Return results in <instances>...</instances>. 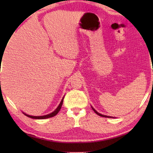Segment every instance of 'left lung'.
<instances>
[{"label": "left lung", "instance_id": "1", "mask_svg": "<svg viewBox=\"0 0 153 153\" xmlns=\"http://www.w3.org/2000/svg\"><path fill=\"white\" fill-rule=\"evenodd\" d=\"M92 107V109H93L94 111H95V113L96 114H97L98 116H102V117H104V118H114V117H112V116H105V115H102V114H100V113H98L97 111H96L95 108H94L93 106H91Z\"/></svg>", "mask_w": 153, "mask_h": 153}]
</instances>
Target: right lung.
<instances>
[{
  "label": "right lung",
  "mask_w": 153,
  "mask_h": 153,
  "mask_svg": "<svg viewBox=\"0 0 153 153\" xmlns=\"http://www.w3.org/2000/svg\"><path fill=\"white\" fill-rule=\"evenodd\" d=\"M63 99H64V97H62L61 102H60V103L59 104V105H58V107L56 108V110H54L53 112L51 113V114H49L45 115V116H30V115L25 114V113H24V112H23V114H24L25 115V116H28V117H29V118H33V119H46V118H51V117L55 116L60 111V108H61V106H62V102H63Z\"/></svg>",
  "instance_id": "obj_1"
}]
</instances>
